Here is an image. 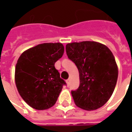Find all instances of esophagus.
Masks as SVG:
<instances>
[{
  "label": "esophagus",
  "instance_id": "1",
  "mask_svg": "<svg viewBox=\"0 0 132 132\" xmlns=\"http://www.w3.org/2000/svg\"><path fill=\"white\" fill-rule=\"evenodd\" d=\"M66 84H67V86H70V79H67V80H66Z\"/></svg>",
  "mask_w": 132,
  "mask_h": 132
}]
</instances>
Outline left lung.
Listing matches in <instances>:
<instances>
[{"mask_svg":"<svg viewBox=\"0 0 132 132\" xmlns=\"http://www.w3.org/2000/svg\"><path fill=\"white\" fill-rule=\"evenodd\" d=\"M66 51L79 73V86L71 91L75 103L86 110L102 107L112 96L118 79L112 53L105 45L90 41L67 44Z\"/></svg>","mask_w":132,"mask_h":132,"instance_id":"obj_1","label":"left lung"}]
</instances>
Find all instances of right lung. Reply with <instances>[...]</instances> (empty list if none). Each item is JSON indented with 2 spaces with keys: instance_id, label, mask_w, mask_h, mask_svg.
I'll list each match as a JSON object with an SVG mask.
<instances>
[{
  "instance_id": "add662e5",
  "label": "right lung",
  "mask_w": 132,
  "mask_h": 132,
  "mask_svg": "<svg viewBox=\"0 0 132 132\" xmlns=\"http://www.w3.org/2000/svg\"><path fill=\"white\" fill-rule=\"evenodd\" d=\"M64 51L61 43H44L20 56L15 66V85L22 98L33 108L42 110L53 106L66 85L55 68Z\"/></svg>"
}]
</instances>
